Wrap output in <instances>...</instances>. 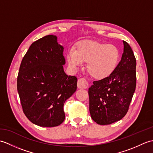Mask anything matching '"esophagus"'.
<instances>
[{
    "mask_svg": "<svg viewBox=\"0 0 153 153\" xmlns=\"http://www.w3.org/2000/svg\"><path fill=\"white\" fill-rule=\"evenodd\" d=\"M77 87L79 89H87L88 87V82L84 78H80L77 82Z\"/></svg>",
    "mask_w": 153,
    "mask_h": 153,
    "instance_id": "esophagus-1",
    "label": "esophagus"
}]
</instances>
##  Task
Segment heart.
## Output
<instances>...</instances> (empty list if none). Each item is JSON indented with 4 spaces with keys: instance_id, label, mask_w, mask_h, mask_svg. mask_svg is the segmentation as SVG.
I'll return each mask as SVG.
<instances>
[{
    "instance_id": "heart-1",
    "label": "heart",
    "mask_w": 153,
    "mask_h": 153,
    "mask_svg": "<svg viewBox=\"0 0 153 153\" xmlns=\"http://www.w3.org/2000/svg\"><path fill=\"white\" fill-rule=\"evenodd\" d=\"M66 58L73 68L87 62V70L90 76L102 79L108 77L116 70L120 60V51L112 44L85 41L77 45L76 51L68 52Z\"/></svg>"
}]
</instances>
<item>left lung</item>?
<instances>
[{"label": "left lung", "mask_w": 153, "mask_h": 153, "mask_svg": "<svg viewBox=\"0 0 153 153\" xmlns=\"http://www.w3.org/2000/svg\"><path fill=\"white\" fill-rule=\"evenodd\" d=\"M122 59L114 72L93 82L89 88V112L100 125H108L123 118L136 87V59L131 48L123 41Z\"/></svg>", "instance_id": "1"}]
</instances>
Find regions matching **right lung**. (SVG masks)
<instances>
[{"label":"right lung","mask_w":153,"mask_h":153,"mask_svg":"<svg viewBox=\"0 0 153 153\" xmlns=\"http://www.w3.org/2000/svg\"><path fill=\"white\" fill-rule=\"evenodd\" d=\"M63 51L57 37L48 35L33 42L22 60L18 92L24 113L37 126L60 125L64 104L77 89V77L64 71Z\"/></svg>","instance_id":"1"}]
</instances>
